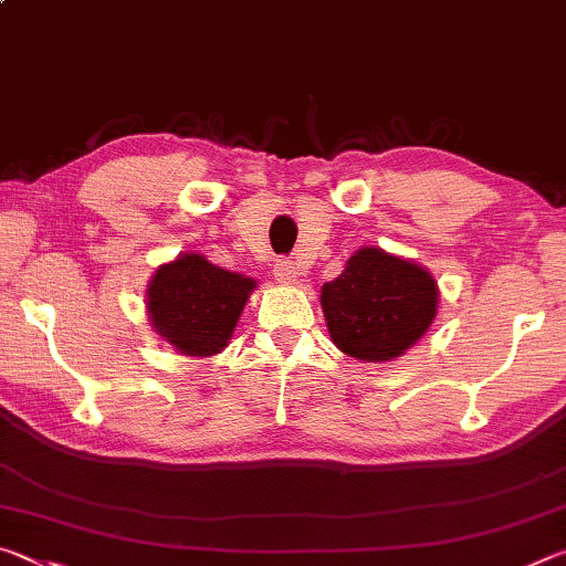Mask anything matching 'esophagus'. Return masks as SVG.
Segmentation results:
<instances>
[{"instance_id": "esophagus-1", "label": "esophagus", "mask_w": 566, "mask_h": 566, "mask_svg": "<svg viewBox=\"0 0 566 566\" xmlns=\"http://www.w3.org/2000/svg\"><path fill=\"white\" fill-rule=\"evenodd\" d=\"M274 280L280 284H296V276H300V266L290 260H280L274 264Z\"/></svg>"}]
</instances>
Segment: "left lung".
I'll return each mask as SVG.
<instances>
[{"label":"left lung","instance_id":"left-lung-1","mask_svg":"<svg viewBox=\"0 0 566 566\" xmlns=\"http://www.w3.org/2000/svg\"><path fill=\"white\" fill-rule=\"evenodd\" d=\"M324 322L337 349L361 361H391L424 337L439 310L432 272L379 247L354 252L322 286Z\"/></svg>","mask_w":566,"mask_h":566}]
</instances>
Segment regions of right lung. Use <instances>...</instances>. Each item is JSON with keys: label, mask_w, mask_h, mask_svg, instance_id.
Segmentation results:
<instances>
[{"label": "right lung", "mask_w": 566, "mask_h": 566, "mask_svg": "<svg viewBox=\"0 0 566 566\" xmlns=\"http://www.w3.org/2000/svg\"><path fill=\"white\" fill-rule=\"evenodd\" d=\"M256 280L222 270L199 252L159 264L147 284V317L185 357H214L232 339Z\"/></svg>", "instance_id": "1"}]
</instances>
